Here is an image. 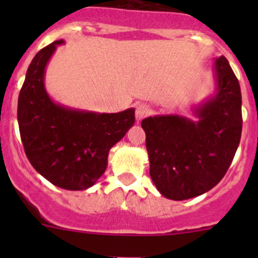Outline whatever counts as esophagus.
Returning a JSON list of instances; mask_svg holds the SVG:
<instances>
[{
    "mask_svg": "<svg viewBox=\"0 0 258 258\" xmlns=\"http://www.w3.org/2000/svg\"><path fill=\"white\" fill-rule=\"evenodd\" d=\"M136 119L137 122L141 121L142 118H145L146 116H147L148 113H150V108H148L147 105H144V103H141V105H137L136 106Z\"/></svg>",
    "mask_w": 258,
    "mask_h": 258,
    "instance_id": "1",
    "label": "esophagus"
}]
</instances>
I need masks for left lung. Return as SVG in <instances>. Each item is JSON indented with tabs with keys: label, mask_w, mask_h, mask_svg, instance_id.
Listing matches in <instances>:
<instances>
[{
	"label": "left lung",
	"mask_w": 258,
	"mask_h": 258,
	"mask_svg": "<svg viewBox=\"0 0 258 258\" xmlns=\"http://www.w3.org/2000/svg\"><path fill=\"white\" fill-rule=\"evenodd\" d=\"M216 90L194 108L197 119L158 114L142 119L150 176L166 199L210 191L227 172L242 132L241 88L226 57L215 61Z\"/></svg>",
	"instance_id": "left-lung-1"
}]
</instances>
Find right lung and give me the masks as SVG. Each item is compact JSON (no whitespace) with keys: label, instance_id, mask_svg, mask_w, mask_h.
Wrapping results in <instances>:
<instances>
[{"label":"right lung","instance_id":"right-lung-1","mask_svg":"<svg viewBox=\"0 0 258 258\" xmlns=\"http://www.w3.org/2000/svg\"><path fill=\"white\" fill-rule=\"evenodd\" d=\"M58 40L37 52L18 96L17 119L26 156L54 186L90 188L107 167L108 152L135 123V108L117 113L77 110L54 102L45 72Z\"/></svg>","mask_w":258,"mask_h":258}]
</instances>
